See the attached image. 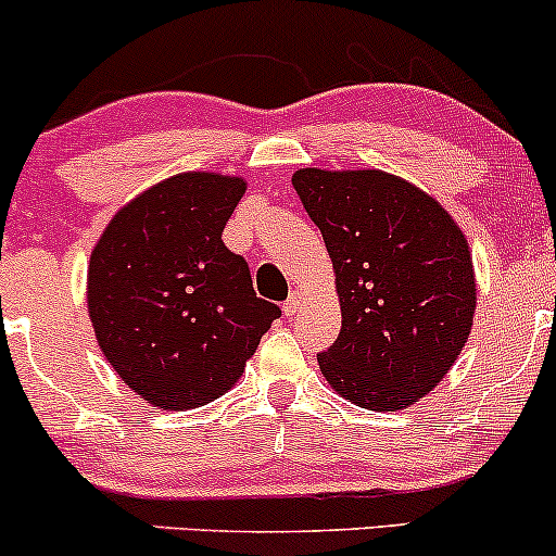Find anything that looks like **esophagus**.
I'll list each match as a JSON object with an SVG mask.
<instances>
[{
    "label": "esophagus",
    "instance_id": "esophagus-1",
    "mask_svg": "<svg viewBox=\"0 0 556 556\" xmlns=\"http://www.w3.org/2000/svg\"><path fill=\"white\" fill-rule=\"evenodd\" d=\"M285 316H295V313L300 311V307H303V292H290V298L285 300Z\"/></svg>",
    "mask_w": 556,
    "mask_h": 556
}]
</instances>
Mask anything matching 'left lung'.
<instances>
[{"label": "left lung", "mask_w": 556, "mask_h": 556, "mask_svg": "<svg viewBox=\"0 0 556 556\" xmlns=\"http://www.w3.org/2000/svg\"><path fill=\"white\" fill-rule=\"evenodd\" d=\"M292 186L324 236L342 303L320 370L363 409H404L443 380L469 339V243L432 197L383 170L303 168Z\"/></svg>", "instance_id": "obj_1"}]
</instances>
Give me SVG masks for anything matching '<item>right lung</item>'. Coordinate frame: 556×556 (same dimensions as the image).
Here are the masks:
<instances>
[{
	"instance_id": "add662e5",
	"label": "right lung",
	"mask_w": 556,
	"mask_h": 556,
	"mask_svg": "<svg viewBox=\"0 0 556 556\" xmlns=\"http://www.w3.org/2000/svg\"><path fill=\"white\" fill-rule=\"evenodd\" d=\"M243 191L240 178L180 173L126 204L90 256L100 350L160 409L223 396L282 316L256 298L249 261L223 243Z\"/></svg>"
}]
</instances>
